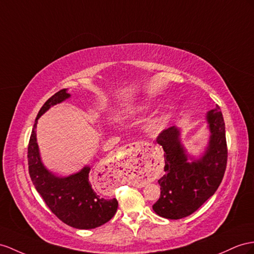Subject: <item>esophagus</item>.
Returning <instances> with one entry per match:
<instances>
[{"label": "esophagus", "mask_w": 254, "mask_h": 254, "mask_svg": "<svg viewBox=\"0 0 254 254\" xmlns=\"http://www.w3.org/2000/svg\"><path fill=\"white\" fill-rule=\"evenodd\" d=\"M146 144H144V142L141 141H135V142H131V144H128L125 147V149H127V150H139L140 148L144 147Z\"/></svg>", "instance_id": "esophagus-1"}]
</instances>
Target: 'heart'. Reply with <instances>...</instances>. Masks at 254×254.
<instances>
[{
    "label": "heart",
    "mask_w": 254,
    "mask_h": 254,
    "mask_svg": "<svg viewBox=\"0 0 254 254\" xmlns=\"http://www.w3.org/2000/svg\"><path fill=\"white\" fill-rule=\"evenodd\" d=\"M153 127H158V123H154V125H153Z\"/></svg>",
    "instance_id": "heart-1"
}]
</instances>
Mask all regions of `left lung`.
Wrapping results in <instances>:
<instances>
[{
  "label": "left lung",
  "mask_w": 254,
  "mask_h": 254,
  "mask_svg": "<svg viewBox=\"0 0 254 254\" xmlns=\"http://www.w3.org/2000/svg\"><path fill=\"white\" fill-rule=\"evenodd\" d=\"M211 132L209 147L196 162H189L180 145L176 127L163 129L157 142L164 150V175L158 183L160 198L152 206L155 213L177 220L190 216L214 194L223 179L227 163L225 125L220 107L207 114Z\"/></svg>",
  "instance_id": "left-lung-1"
}]
</instances>
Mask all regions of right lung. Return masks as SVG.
<instances>
[{
  "mask_svg": "<svg viewBox=\"0 0 254 254\" xmlns=\"http://www.w3.org/2000/svg\"><path fill=\"white\" fill-rule=\"evenodd\" d=\"M67 97L69 94L65 89L58 91L38 112L28 146L29 174L35 189L57 218L75 229H95L115 216L118 200L105 199L95 192L91 184L89 166L68 177H57L43 166L38 153L35 133L37 119L51 106Z\"/></svg>",
  "mask_w": 254,
  "mask_h": 254,
  "instance_id": "add662e5",
  "label": "right lung"
}]
</instances>
